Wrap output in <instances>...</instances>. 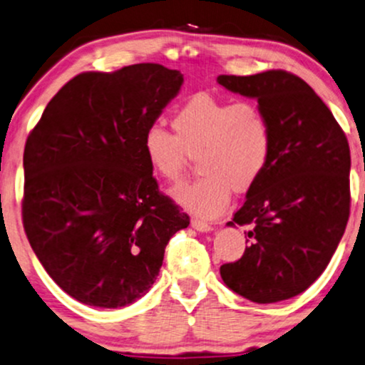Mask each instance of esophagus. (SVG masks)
Instances as JSON below:
<instances>
[{
    "instance_id": "34e87169",
    "label": "esophagus",
    "mask_w": 365,
    "mask_h": 365,
    "mask_svg": "<svg viewBox=\"0 0 365 365\" xmlns=\"http://www.w3.org/2000/svg\"><path fill=\"white\" fill-rule=\"evenodd\" d=\"M191 227L197 232H211V230H213V227H211L208 222H203V220H200V218H192L191 220Z\"/></svg>"
}]
</instances>
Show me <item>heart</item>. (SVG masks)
Listing matches in <instances>:
<instances>
[{"label":"heart","mask_w":365,"mask_h":365,"mask_svg":"<svg viewBox=\"0 0 365 365\" xmlns=\"http://www.w3.org/2000/svg\"><path fill=\"white\" fill-rule=\"evenodd\" d=\"M170 127L174 135L157 125L147 128L143 154L150 169L173 184L181 182L191 159H197L203 178L175 190L174 196L200 217L222 213L232 191L252 190L271 162V121L254 101L196 94L175 110Z\"/></svg>","instance_id":"b5f03b06"}]
</instances>
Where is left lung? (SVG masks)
Returning a JSON list of instances; mask_svg holds the SVG:
<instances>
[{
  "instance_id": "8db88e82",
  "label": "left lung",
  "mask_w": 365,
  "mask_h": 365,
  "mask_svg": "<svg viewBox=\"0 0 365 365\" xmlns=\"http://www.w3.org/2000/svg\"><path fill=\"white\" fill-rule=\"evenodd\" d=\"M255 98L272 127V157L227 225H250L249 247L220 267L223 282L254 303L299 294L325 271L350 215V148L335 116L298 76L265 71L218 76Z\"/></svg>"
}]
</instances>
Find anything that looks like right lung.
<instances>
[{"mask_svg":"<svg viewBox=\"0 0 365 365\" xmlns=\"http://www.w3.org/2000/svg\"><path fill=\"white\" fill-rule=\"evenodd\" d=\"M182 81L152 62L81 73L26 138V238L48 276L81 303L121 308L142 298L170 237L190 225L159 191L142 145Z\"/></svg>","mask_w":365,"mask_h":365,"instance_id":"1","label":"right lung"}]
</instances>
